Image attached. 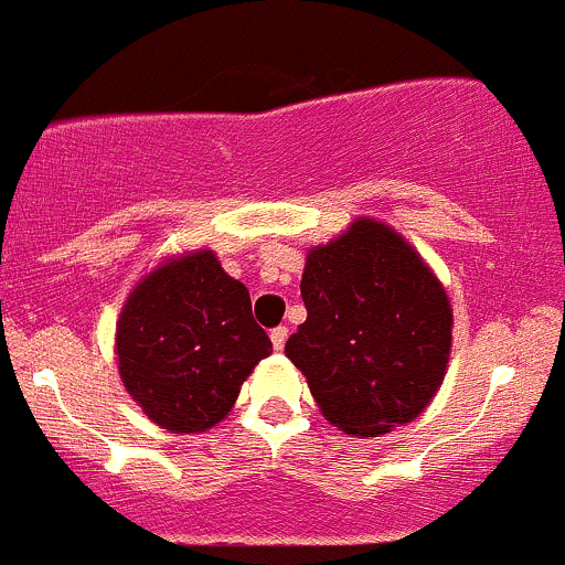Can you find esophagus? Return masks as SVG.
<instances>
[{
    "label": "esophagus",
    "instance_id": "1",
    "mask_svg": "<svg viewBox=\"0 0 565 565\" xmlns=\"http://www.w3.org/2000/svg\"><path fill=\"white\" fill-rule=\"evenodd\" d=\"M287 339H289V328H287V324H278V328L270 330V341H273V347H276V350H284Z\"/></svg>",
    "mask_w": 565,
    "mask_h": 565
}]
</instances>
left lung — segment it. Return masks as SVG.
<instances>
[{
    "label": "left lung",
    "instance_id": "8db88e82",
    "mask_svg": "<svg viewBox=\"0 0 565 565\" xmlns=\"http://www.w3.org/2000/svg\"><path fill=\"white\" fill-rule=\"evenodd\" d=\"M309 317L287 358L319 409L347 435L377 437L429 404L451 352V306L413 246L377 221H355L309 254Z\"/></svg>",
    "mask_w": 565,
    "mask_h": 565
}]
</instances>
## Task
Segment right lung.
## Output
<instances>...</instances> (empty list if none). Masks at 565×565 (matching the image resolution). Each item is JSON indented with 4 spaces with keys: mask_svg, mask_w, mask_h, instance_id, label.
Masks as SVG:
<instances>
[{
    "mask_svg": "<svg viewBox=\"0 0 565 565\" xmlns=\"http://www.w3.org/2000/svg\"><path fill=\"white\" fill-rule=\"evenodd\" d=\"M273 352L248 289L213 250L167 262L136 287L117 322L119 377L169 431H204L235 404L250 369Z\"/></svg>",
    "mask_w": 565,
    "mask_h": 565,
    "instance_id": "obj_1",
    "label": "right lung"
}]
</instances>
